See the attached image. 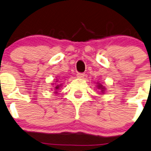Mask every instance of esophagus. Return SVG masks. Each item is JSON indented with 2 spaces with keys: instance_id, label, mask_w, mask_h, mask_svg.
Returning a JSON list of instances; mask_svg holds the SVG:
<instances>
[{
  "instance_id": "34e87169",
  "label": "esophagus",
  "mask_w": 151,
  "mask_h": 151,
  "mask_svg": "<svg viewBox=\"0 0 151 151\" xmlns=\"http://www.w3.org/2000/svg\"><path fill=\"white\" fill-rule=\"evenodd\" d=\"M77 77H78V78H83V77H85V74L84 73H78V74H77Z\"/></svg>"
}]
</instances>
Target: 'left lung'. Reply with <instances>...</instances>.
Wrapping results in <instances>:
<instances>
[{
	"label": "left lung",
	"instance_id": "8db88e82",
	"mask_svg": "<svg viewBox=\"0 0 151 151\" xmlns=\"http://www.w3.org/2000/svg\"><path fill=\"white\" fill-rule=\"evenodd\" d=\"M96 85H96L97 88H98L99 90H100V91H101V94H104L105 91H106V88H105V87L103 86V85H101L100 83H99V82L96 83Z\"/></svg>",
	"mask_w": 151,
	"mask_h": 151
}]
</instances>
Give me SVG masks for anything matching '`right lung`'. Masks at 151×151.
Segmentation results:
<instances>
[{"mask_svg":"<svg viewBox=\"0 0 151 151\" xmlns=\"http://www.w3.org/2000/svg\"><path fill=\"white\" fill-rule=\"evenodd\" d=\"M55 80H56V83H58V80H57V79H55ZM52 85H54V84H52ZM62 85H63V84H62V83H61V84H57V85H55V86L54 89L55 90V92H54L55 93V94L58 93V90L60 89V88L62 86Z\"/></svg>","mask_w":151,"mask_h":151,"instance_id":"obj_1","label":"right lung"}]
</instances>
